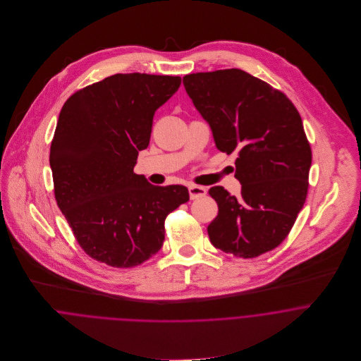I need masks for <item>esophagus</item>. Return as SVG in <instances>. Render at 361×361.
<instances>
[{"mask_svg":"<svg viewBox=\"0 0 361 361\" xmlns=\"http://www.w3.org/2000/svg\"><path fill=\"white\" fill-rule=\"evenodd\" d=\"M207 195L206 188L203 186H196V185H190L189 186V196L192 200L195 199H200V197H204Z\"/></svg>","mask_w":361,"mask_h":361,"instance_id":"1","label":"esophagus"}]
</instances>
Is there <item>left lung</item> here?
Returning a JSON list of instances; mask_svg holds the SVG:
<instances>
[{
  "mask_svg": "<svg viewBox=\"0 0 361 361\" xmlns=\"http://www.w3.org/2000/svg\"><path fill=\"white\" fill-rule=\"evenodd\" d=\"M183 86L209 125L215 146L238 153L242 196L208 190L218 215L209 242L238 257H257L282 243L309 189L311 149L302 118L286 96L242 69L183 76Z\"/></svg>",
  "mask_w": 361,
  "mask_h": 361,
  "instance_id": "1",
  "label": "left lung"
}]
</instances>
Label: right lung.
Returning a JSON list of instances; mask_svg holds the SVG:
<instances>
[{"label": "right lung", "instance_id": "right-lung-1", "mask_svg": "<svg viewBox=\"0 0 361 361\" xmlns=\"http://www.w3.org/2000/svg\"><path fill=\"white\" fill-rule=\"evenodd\" d=\"M180 80L116 73L76 92L61 109L50 152L56 204L82 249L111 267L154 256L166 215L189 200L188 188L154 186L133 172L155 111Z\"/></svg>", "mask_w": 361, "mask_h": 361}]
</instances>
